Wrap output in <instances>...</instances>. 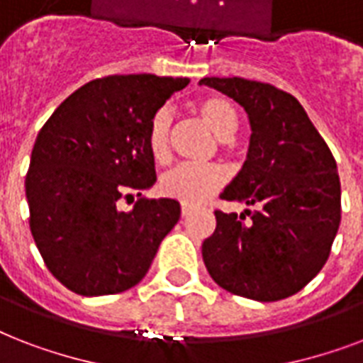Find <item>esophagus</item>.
<instances>
[{"label":"esophagus","mask_w":363,"mask_h":363,"mask_svg":"<svg viewBox=\"0 0 363 363\" xmlns=\"http://www.w3.org/2000/svg\"><path fill=\"white\" fill-rule=\"evenodd\" d=\"M192 211H194V207H192V205H184V203H182V207H181V213H182V216H188V215H192Z\"/></svg>","instance_id":"obj_1"}]
</instances>
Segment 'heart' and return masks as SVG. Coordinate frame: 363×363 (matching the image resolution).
Listing matches in <instances>:
<instances>
[{
    "label": "heart",
    "mask_w": 363,
    "mask_h": 363,
    "mask_svg": "<svg viewBox=\"0 0 363 363\" xmlns=\"http://www.w3.org/2000/svg\"><path fill=\"white\" fill-rule=\"evenodd\" d=\"M196 113L222 143L230 139L238 130L235 107L224 96H205L196 105ZM171 124L173 116L167 109L156 111L150 118L147 131L148 152L158 164L169 160ZM228 181L226 171L220 165H177L165 173L160 181V192L167 198L179 199L184 205H198L220 190Z\"/></svg>",
    "instance_id": "heart-1"
}]
</instances>
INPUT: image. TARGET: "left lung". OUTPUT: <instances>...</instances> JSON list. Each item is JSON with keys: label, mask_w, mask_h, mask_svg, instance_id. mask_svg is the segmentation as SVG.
<instances>
[{"label": "left lung", "mask_w": 363, "mask_h": 363, "mask_svg": "<svg viewBox=\"0 0 363 363\" xmlns=\"http://www.w3.org/2000/svg\"><path fill=\"white\" fill-rule=\"evenodd\" d=\"M199 84L247 111L252 128L247 160L220 198L258 207L241 216L215 211V232L201 245L205 267L235 296L256 301L294 296L318 275L337 235L335 158L292 94L241 77H205Z\"/></svg>", "instance_id": "left-lung-1"}]
</instances>
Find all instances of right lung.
Here are the masks:
<instances>
[{
    "label": "right lung",
    "instance_id": "right-lung-1",
    "mask_svg": "<svg viewBox=\"0 0 363 363\" xmlns=\"http://www.w3.org/2000/svg\"><path fill=\"white\" fill-rule=\"evenodd\" d=\"M190 79L111 75L86 82L45 122L26 175L30 230L48 271L71 292L109 296L147 275L181 205L141 196L156 182L150 118ZM135 191L134 209H118Z\"/></svg>",
    "mask_w": 363,
    "mask_h": 363
}]
</instances>
